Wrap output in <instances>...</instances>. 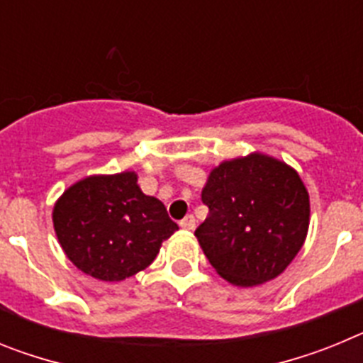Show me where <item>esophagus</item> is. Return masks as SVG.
Returning a JSON list of instances; mask_svg holds the SVG:
<instances>
[{"label":"esophagus","mask_w":363,"mask_h":363,"mask_svg":"<svg viewBox=\"0 0 363 363\" xmlns=\"http://www.w3.org/2000/svg\"><path fill=\"white\" fill-rule=\"evenodd\" d=\"M179 227L185 230H192L194 227H196V220H194V216H192V214H189V216H185L184 220L179 221Z\"/></svg>","instance_id":"1"}]
</instances>
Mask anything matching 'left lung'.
<instances>
[{"label": "left lung", "instance_id": "1", "mask_svg": "<svg viewBox=\"0 0 363 363\" xmlns=\"http://www.w3.org/2000/svg\"><path fill=\"white\" fill-rule=\"evenodd\" d=\"M201 201L209 214L194 236L218 274L236 287L280 277L307 238L309 192L293 167L269 154L214 167Z\"/></svg>", "mask_w": 363, "mask_h": 363}]
</instances>
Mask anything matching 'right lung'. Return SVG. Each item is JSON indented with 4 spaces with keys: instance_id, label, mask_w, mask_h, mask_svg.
I'll return each mask as SVG.
<instances>
[{
    "instance_id": "right-lung-1",
    "label": "right lung",
    "mask_w": 363,
    "mask_h": 363,
    "mask_svg": "<svg viewBox=\"0 0 363 363\" xmlns=\"http://www.w3.org/2000/svg\"><path fill=\"white\" fill-rule=\"evenodd\" d=\"M52 223L67 258L101 281H121L149 267L178 230L165 205L143 194L134 171L70 185L54 203Z\"/></svg>"
}]
</instances>
